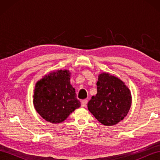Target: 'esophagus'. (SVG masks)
Wrapping results in <instances>:
<instances>
[{"label": "esophagus", "mask_w": 160, "mask_h": 160, "mask_svg": "<svg viewBox=\"0 0 160 160\" xmlns=\"http://www.w3.org/2000/svg\"><path fill=\"white\" fill-rule=\"evenodd\" d=\"M87 102H88V100H86V99L83 100L82 101V102H81V107H85L87 106Z\"/></svg>", "instance_id": "obj_1"}]
</instances>
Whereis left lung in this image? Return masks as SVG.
<instances>
[{"mask_svg": "<svg viewBox=\"0 0 160 160\" xmlns=\"http://www.w3.org/2000/svg\"><path fill=\"white\" fill-rule=\"evenodd\" d=\"M97 89V94L88 102V109L103 125L117 124L130 110L131 91L120 78L106 72L98 76Z\"/></svg>", "mask_w": 160, "mask_h": 160, "instance_id": "left-lung-1", "label": "left lung"}]
</instances>
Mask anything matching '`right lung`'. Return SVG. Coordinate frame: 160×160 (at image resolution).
I'll return each instance as SVG.
<instances>
[{"label": "right lung", "mask_w": 160, "mask_h": 160, "mask_svg": "<svg viewBox=\"0 0 160 160\" xmlns=\"http://www.w3.org/2000/svg\"><path fill=\"white\" fill-rule=\"evenodd\" d=\"M70 77L69 70L60 69L52 71L36 82L33 103L44 120L52 124L61 123L80 107Z\"/></svg>", "instance_id": "obj_1"}]
</instances>
